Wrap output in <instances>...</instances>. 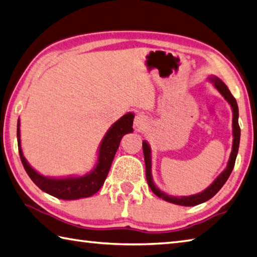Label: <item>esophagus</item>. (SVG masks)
<instances>
[{
	"mask_svg": "<svg viewBox=\"0 0 257 257\" xmlns=\"http://www.w3.org/2000/svg\"><path fill=\"white\" fill-rule=\"evenodd\" d=\"M144 123H145V116H143L142 114L138 115L137 117H135V119H134V124H135V126H137L138 128H141L143 125H144Z\"/></svg>",
	"mask_w": 257,
	"mask_h": 257,
	"instance_id": "1",
	"label": "esophagus"
}]
</instances>
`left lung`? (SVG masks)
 I'll return each instance as SVG.
<instances>
[{
  "label": "left lung",
  "mask_w": 257,
  "mask_h": 257,
  "mask_svg": "<svg viewBox=\"0 0 257 257\" xmlns=\"http://www.w3.org/2000/svg\"><path fill=\"white\" fill-rule=\"evenodd\" d=\"M211 81H214V85L217 89H218L219 93L224 96L225 99L228 101L230 104L231 108H233V133H234V142H233V151L230 153V158H229V162L228 166H227L226 170L222 172L220 176L216 179V180L212 182V185L210 187H208L205 191H202L198 195H193V196H189V197H181V198H177V197H172L169 196L167 193L162 192L161 190L154 185L152 181V177H151V151H150L149 144L147 142H143V154H144V161H145V174H147V181L149 187L151 188V190L156 193V196L159 198H162L163 200L172 202V204L176 205H181V206H196L202 204L207 200H209L210 198L214 197L217 192H218L221 187L225 185V182L227 181V179L229 178L231 171H233L234 166H235V161H236V157H237V152H238V147H239V140H240V127L238 125V106H237L236 99L227 87L220 79L217 78V77H212L210 78Z\"/></svg>",
  "instance_id": "left-lung-1"
}]
</instances>
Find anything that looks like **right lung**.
I'll use <instances>...</instances> for the list:
<instances>
[{
    "instance_id": "obj_1",
    "label": "right lung",
    "mask_w": 257,
    "mask_h": 257,
    "mask_svg": "<svg viewBox=\"0 0 257 257\" xmlns=\"http://www.w3.org/2000/svg\"><path fill=\"white\" fill-rule=\"evenodd\" d=\"M132 113L125 114L106 133L103 142L99 148V156L97 166L94 171L79 178H67V179H49L39 174L37 171L29 166L26 161L20 143V122L18 120V147L20 154L21 162L27 171L28 176L36 185L49 195L64 200H75L79 198H86L93 196L103 186L106 177H107L109 168L115 157V153L119 147L120 140L123 135L133 131Z\"/></svg>"
}]
</instances>
